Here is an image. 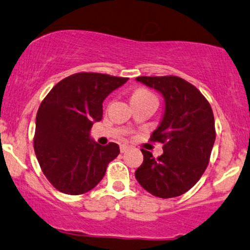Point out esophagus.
Listing matches in <instances>:
<instances>
[{
	"label": "esophagus",
	"instance_id": "34e87169",
	"mask_svg": "<svg viewBox=\"0 0 250 250\" xmlns=\"http://www.w3.org/2000/svg\"><path fill=\"white\" fill-rule=\"evenodd\" d=\"M128 149H130V146H128L127 144H122V146H120V152H126Z\"/></svg>",
	"mask_w": 250,
	"mask_h": 250
}]
</instances>
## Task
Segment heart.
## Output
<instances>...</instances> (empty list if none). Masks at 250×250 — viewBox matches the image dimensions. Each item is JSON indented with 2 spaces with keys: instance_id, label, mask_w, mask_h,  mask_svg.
Wrapping results in <instances>:
<instances>
[{
  "instance_id": "1",
  "label": "heart",
  "mask_w": 250,
  "mask_h": 250,
  "mask_svg": "<svg viewBox=\"0 0 250 250\" xmlns=\"http://www.w3.org/2000/svg\"><path fill=\"white\" fill-rule=\"evenodd\" d=\"M146 95H150V93L146 92V90H144V89H138L133 93L132 98H136V96H146Z\"/></svg>"
}]
</instances>
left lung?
Returning <instances> with one entry per match:
<instances>
[{
  "mask_svg": "<svg viewBox=\"0 0 250 250\" xmlns=\"http://www.w3.org/2000/svg\"><path fill=\"white\" fill-rule=\"evenodd\" d=\"M136 81L165 99L162 119L151 135V141L165 146L158 158L142 150L144 161L135 176L155 197H179L197 184L208 165L216 139L212 108L194 85L180 77L141 76Z\"/></svg>",
  "mask_w": 250,
  "mask_h": 250,
  "instance_id": "1",
  "label": "left lung"
}]
</instances>
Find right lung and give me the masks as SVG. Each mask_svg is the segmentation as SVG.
<instances>
[{"label":"right lung","instance_id":"right-lung-1","mask_svg":"<svg viewBox=\"0 0 250 250\" xmlns=\"http://www.w3.org/2000/svg\"><path fill=\"white\" fill-rule=\"evenodd\" d=\"M96 72H80L58 82L40 104L36 118L34 151L42 173L55 188L83 194L103 180L119 146H104L90 136L103 119V103L127 82Z\"/></svg>","mask_w":250,"mask_h":250}]
</instances>
